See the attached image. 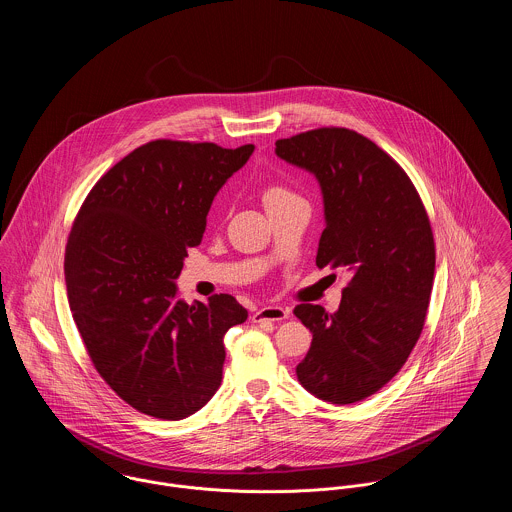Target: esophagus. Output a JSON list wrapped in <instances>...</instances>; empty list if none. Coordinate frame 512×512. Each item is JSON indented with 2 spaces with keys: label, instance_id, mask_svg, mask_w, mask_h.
<instances>
[{
  "label": "esophagus",
  "instance_id": "34e87169",
  "mask_svg": "<svg viewBox=\"0 0 512 512\" xmlns=\"http://www.w3.org/2000/svg\"><path fill=\"white\" fill-rule=\"evenodd\" d=\"M288 317H290V309L280 307V305H264V307H260V309L252 315V319H254L256 323H262V321H284V319H288Z\"/></svg>",
  "mask_w": 512,
  "mask_h": 512
}]
</instances>
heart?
I'll return each mask as SVG.
<instances>
[{
    "label": "heart",
    "instance_id": "b5f03b06",
    "mask_svg": "<svg viewBox=\"0 0 512 512\" xmlns=\"http://www.w3.org/2000/svg\"><path fill=\"white\" fill-rule=\"evenodd\" d=\"M292 197H297V195L293 193L290 187H286V185H282V183H268V185L262 189V201H264V207H266V209L272 207V205H276V203H282V201H286V199H292Z\"/></svg>",
    "mask_w": 512,
    "mask_h": 512
}]
</instances>
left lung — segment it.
<instances>
[{
    "label": "left lung",
    "instance_id": "left-lung-1",
    "mask_svg": "<svg viewBox=\"0 0 512 512\" xmlns=\"http://www.w3.org/2000/svg\"><path fill=\"white\" fill-rule=\"evenodd\" d=\"M276 153L321 185L317 268L353 274L335 313L293 309L313 335L295 372L313 396L353 404L392 380L422 335L436 270L432 224L406 171L355 130L301 132L278 140Z\"/></svg>",
    "mask_w": 512,
    "mask_h": 512
}]
</instances>
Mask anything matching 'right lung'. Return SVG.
I'll use <instances>...</instances> for the list:
<instances>
[{
  "label": "right lung",
  "mask_w": 512,
  "mask_h": 512,
  "mask_svg": "<svg viewBox=\"0 0 512 512\" xmlns=\"http://www.w3.org/2000/svg\"><path fill=\"white\" fill-rule=\"evenodd\" d=\"M254 146L153 140L86 195L65 250L76 329L104 382L132 408L183 420L219 390L224 333L248 311L228 293L175 299L215 195Z\"/></svg>",
  "instance_id": "obj_1"
}]
</instances>
